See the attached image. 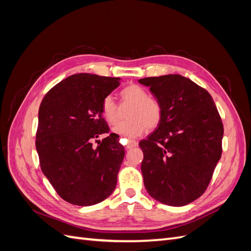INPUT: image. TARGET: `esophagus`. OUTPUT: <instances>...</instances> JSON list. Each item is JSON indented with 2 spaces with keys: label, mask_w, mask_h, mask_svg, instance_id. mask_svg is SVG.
Masks as SVG:
<instances>
[{
  "label": "esophagus",
  "mask_w": 251,
  "mask_h": 251,
  "mask_svg": "<svg viewBox=\"0 0 251 251\" xmlns=\"http://www.w3.org/2000/svg\"><path fill=\"white\" fill-rule=\"evenodd\" d=\"M137 146H138V142H137V141L130 140V141H128V143H127V146L126 147V150H130V149L135 148V147H137Z\"/></svg>",
  "instance_id": "esophagus-1"
}]
</instances>
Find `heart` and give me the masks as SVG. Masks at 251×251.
I'll list each match as a JSON object with an SVG mask.
<instances>
[{
    "label": "heart",
    "mask_w": 251,
    "mask_h": 251,
    "mask_svg": "<svg viewBox=\"0 0 251 251\" xmlns=\"http://www.w3.org/2000/svg\"><path fill=\"white\" fill-rule=\"evenodd\" d=\"M121 104L131 105L126 116L128 120L114 127V132L126 138L138 137L142 133L154 130L161 123L162 108L154 98L149 96L148 91L137 85H130L120 92ZM102 115L111 125L118 123L120 118L119 105L111 95L105 96L101 103Z\"/></svg>",
    "instance_id": "b5f03b06"
}]
</instances>
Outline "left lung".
Instances as JSON below:
<instances>
[{"instance_id": "left-lung-1", "label": "left lung", "mask_w": 251, "mask_h": 251, "mask_svg": "<svg viewBox=\"0 0 251 251\" xmlns=\"http://www.w3.org/2000/svg\"><path fill=\"white\" fill-rule=\"evenodd\" d=\"M161 104L156 131L139 142L144 186L157 201L183 206L209 184L222 155L224 128L206 90L179 74L138 80Z\"/></svg>"}]
</instances>
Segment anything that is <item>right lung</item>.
Here are the masks:
<instances>
[{
    "mask_svg": "<svg viewBox=\"0 0 251 251\" xmlns=\"http://www.w3.org/2000/svg\"><path fill=\"white\" fill-rule=\"evenodd\" d=\"M119 83L117 77L74 74L41 102L35 140L41 169L60 198L71 204H97L116 187L125 149L117 134H109L101 103ZM105 133L93 148L92 142Z\"/></svg>",
    "mask_w": 251,
    "mask_h": 251,
    "instance_id": "right-lung-1",
    "label": "right lung"
}]
</instances>
